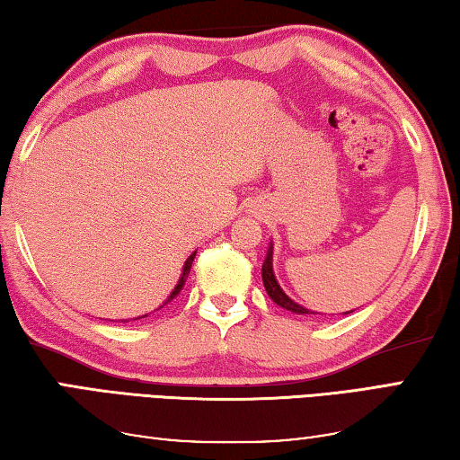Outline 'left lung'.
Listing matches in <instances>:
<instances>
[{"label":"left lung","mask_w":460,"mask_h":460,"mask_svg":"<svg viewBox=\"0 0 460 460\" xmlns=\"http://www.w3.org/2000/svg\"><path fill=\"white\" fill-rule=\"evenodd\" d=\"M261 275H262V283H265V291L269 293V297L275 301L277 305L283 307V310H288L291 314H297V315H307V314H315L312 310H307V307L299 305L297 301H293L288 293L281 289L279 281H277L275 277V270H273V243L269 244L267 248V257L262 261V269H261ZM344 314H350V312H344Z\"/></svg>","instance_id":"8db88e82"}]
</instances>
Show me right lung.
<instances>
[{
  "label": "right lung",
  "instance_id": "right-lung-1",
  "mask_svg": "<svg viewBox=\"0 0 460 460\" xmlns=\"http://www.w3.org/2000/svg\"><path fill=\"white\" fill-rule=\"evenodd\" d=\"M195 252H198V251H193V252L190 254V259H187V261L183 262V270H181V277H179V281H177V285H175V289L171 291V296H169L167 299H164L163 304H161L159 307H156L155 312H159L161 307H164V305H167V304H171V301L179 296L181 289H183V285H185V281H187V277H190V270H191V265H193ZM146 315H148V314H142V315H138V318H128V320H122V322H130V320H142V318H146ZM110 322H114V320H110Z\"/></svg>",
  "mask_w": 460,
  "mask_h": 460
}]
</instances>
